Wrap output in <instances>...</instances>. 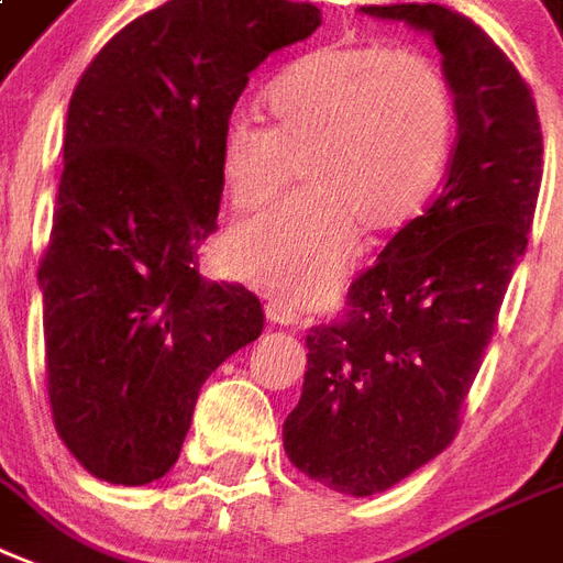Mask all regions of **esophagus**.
Listing matches in <instances>:
<instances>
[{
	"label": "esophagus",
	"mask_w": 563,
	"mask_h": 563,
	"mask_svg": "<svg viewBox=\"0 0 563 563\" xmlns=\"http://www.w3.org/2000/svg\"><path fill=\"white\" fill-rule=\"evenodd\" d=\"M266 317H269V323H282V327H294V323H299L297 308L285 306V302H278V299H269V302H266Z\"/></svg>",
	"instance_id": "esophagus-1"
}]
</instances>
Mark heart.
Segmentation results:
<instances>
[{"mask_svg":"<svg viewBox=\"0 0 563 563\" xmlns=\"http://www.w3.org/2000/svg\"><path fill=\"white\" fill-rule=\"evenodd\" d=\"M273 124L234 112L219 168L240 213H257L294 184L306 192L236 228L228 264L290 302L335 285L358 225H407L433 196L454 142L445 70L412 46L338 44L297 58L266 91Z\"/></svg>","mask_w":563,"mask_h":563,"instance_id":"b5f03b06","label":"heart"}]
</instances>
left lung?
I'll list each match as a JSON object with an SVG mask.
<instances>
[{
	"mask_svg": "<svg viewBox=\"0 0 563 563\" xmlns=\"http://www.w3.org/2000/svg\"><path fill=\"white\" fill-rule=\"evenodd\" d=\"M427 29L457 106L445 184L346 290L344 314L308 329V371L285 451L311 481L374 496L451 445L543 177L538 103L505 49L445 5H365Z\"/></svg>",
	"mask_w": 563,
	"mask_h": 563,
	"instance_id": "1",
	"label": "left lung"
}]
</instances>
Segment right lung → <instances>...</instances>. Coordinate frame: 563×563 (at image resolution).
Here are the masks:
<instances>
[{"mask_svg":"<svg viewBox=\"0 0 563 563\" xmlns=\"http://www.w3.org/2000/svg\"><path fill=\"white\" fill-rule=\"evenodd\" d=\"M317 25L311 2L168 0L76 82L37 282L53 421L100 481L166 475L205 379L264 329L252 290L201 278L198 246L217 231L219 139L249 74Z\"/></svg>","mask_w":563,"mask_h":563,"instance_id":"right-lung-1","label":"right lung"}]
</instances>
